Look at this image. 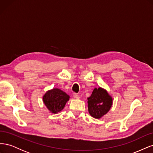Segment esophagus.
<instances>
[{"instance_id":"esophagus-1","label":"esophagus","mask_w":153,"mask_h":153,"mask_svg":"<svg viewBox=\"0 0 153 153\" xmlns=\"http://www.w3.org/2000/svg\"><path fill=\"white\" fill-rule=\"evenodd\" d=\"M73 97H74V98H75V99H76V100H78V99L80 98V96H78L77 94H76V93L73 94Z\"/></svg>"}]
</instances>
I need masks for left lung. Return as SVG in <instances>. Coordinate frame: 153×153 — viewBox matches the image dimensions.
Wrapping results in <instances>:
<instances>
[{
    "label": "left lung",
    "instance_id": "obj_1",
    "mask_svg": "<svg viewBox=\"0 0 153 153\" xmlns=\"http://www.w3.org/2000/svg\"><path fill=\"white\" fill-rule=\"evenodd\" d=\"M88 111L92 117L100 119L108 112L113 104V98L106 89L94 88L91 96L87 98Z\"/></svg>",
    "mask_w": 153,
    "mask_h": 153
}]
</instances>
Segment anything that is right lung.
<instances>
[{"mask_svg": "<svg viewBox=\"0 0 153 153\" xmlns=\"http://www.w3.org/2000/svg\"><path fill=\"white\" fill-rule=\"evenodd\" d=\"M69 100V96L58 88L47 91L43 96V101L47 109L52 114H57L64 109Z\"/></svg>", "mask_w": 153, "mask_h": 153, "instance_id": "1", "label": "right lung"}]
</instances>
